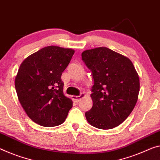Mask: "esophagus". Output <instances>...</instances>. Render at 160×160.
I'll use <instances>...</instances> for the list:
<instances>
[{
    "mask_svg": "<svg viewBox=\"0 0 160 160\" xmlns=\"http://www.w3.org/2000/svg\"><path fill=\"white\" fill-rule=\"evenodd\" d=\"M84 97H85V94H83V93L81 94V95L79 96H72V100H74V102H78L81 98H82Z\"/></svg>",
    "mask_w": 160,
    "mask_h": 160,
    "instance_id": "34e87169",
    "label": "esophagus"
}]
</instances>
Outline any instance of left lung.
Segmentation results:
<instances>
[{
    "instance_id": "8db88e82",
    "label": "left lung",
    "mask_w": 160,
    "mask_h": 160,
    "mask_svg": "<svg viewBox=\"0 0 160 160\" xmlns=\"http://www.w3.org/2000/svg\"><path fill=\"white\" fill-rule=\"evenodd\" d=\"M82 59L94 80L90 95L92 107L85 112L88 122L101 130L120 125L130 115L138 99L139 79L132 62L105 47L85 50Z\"/></svg>"
}]
</instances>
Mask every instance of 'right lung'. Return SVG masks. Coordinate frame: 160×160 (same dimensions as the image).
Instances as JSON below:
<instances>
[{"label": "right lung", "mask_w": 160, "mask_h": 160, "mask_svg": "<svg viewBox=\"0 0 160 160\" xmlns=\"http://www.w3.org/2000/svg\"><path fill=\"white\" fill-rule=\"evenodd\" d=\"M75 50L45 47L21 63L15 79L19 102L28 116L38 125L55 127L65 120L72 101L63 93V71Z\"/></svg>", "instance_id": "right-lung-1"}]
</instances>
